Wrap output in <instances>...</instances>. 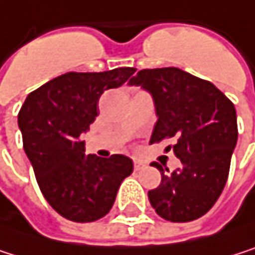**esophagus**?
<instances>
[{"label":"esophagus","instance_id":"esophagus-1","mask_svg":"<svg viewBox=\"0 0 255 255\" xmlns=\"http://www.w3.org/2000/svg\"><path fill=\"white\" fill-rule=\"evenodd\" d=\"M143 167H145V164H143L142 161H134V170H136V172L142 170Z\"/></svg>","mask_w":255,"mask_h":255}]
</instances>
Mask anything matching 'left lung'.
<instances>
[{
  "mask_svg": "<svg viewBox=\"0 0 255 255\" xmlns=\"http://www.w3.org/2000/svg\"><path fill=\"white\" fill-rule=\"evenodd\" d=\"M130 85L148 89L158 121L151 143L173 139L181 169L161 173V184L148 193L155 212L172 223L203 217L221 196L238 142L235 104L211 82L175 67L140 70ZM169 172V169H166Z\"/></svg>",
  "mask_w": 255,
  "mask_h": 255,
  "instance_id": "left-lung-1",
  "label": "left lung"
}]
</instances>
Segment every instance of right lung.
I'll list each match as a JSON object with an SVG mask.
<instances>
[{"instance_id":"1","label":"right lung","mask_w":255,"mask_h":255,"mask_svg":"<svg viewBox=\"0 0 255 255\" xmlns=\"http://www.w3.org/2000/svg\"><path fill=\"white\" fill-rule=\"evenodd\" d=\"M134 71L119 67L61 74L32 91L19 110L23 149L40 191L70 221L92 223L107 215L121 182L133 173V161L125 155H85L82 133L98 115L101 94L124 85Z\"/></svg>"}]
</instances>
